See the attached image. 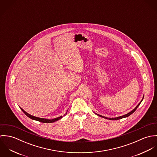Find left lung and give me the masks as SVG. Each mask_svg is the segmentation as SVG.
<instances>
[{"instance_id":"8db88e82","label":"left lung","mask_w":157,"mask_h":157,"mask_svg":"<svg viewBox=\"0 0 157 157\" xmlns=\"http://www.w3.org/2000/svg\"><path fill=\"white\" fill-rule=\"evenodd\" d=\"M143 98H144V97H143V98H142V100H141V101L139 103V104L134 109L132 110V111H131V112H129V113H126V114H125V115H122V116H120V117H115V118H107V117H103V116H102V115H99V114H97V113H95L96 115H97L98 116H99V117H103V118H106V119H109V120H119V119H121V118H125V117H129V115H131L132 113H133L134 112L136 111V109H137V108L138 107V106L140 105V103H141V101H143Z\"/></svg>"}]
</instances>
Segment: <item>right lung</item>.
Masks as SVG:
<instances>
[{"label": "right lung", "mask_w": 157, "mask_h": 157, "mask_svg": "<svg viewBox=\"0 0 157 157\" xmlns=\"http://www.w3.org/2000/svg\"><path fill=\"white\" fill-rule=\"evenodd\" d=\"M21 110H22L23 112V113H25L27 117H28L29 118H30L31 119H32V120H36V121H38L42 122V123H53V122H55V121H57V120H59L61 119V118L63 117V116H60V117H57V118H54V119H52V120L46 119V118H39V117H37L33 116V115H31L29 114L28 113L25 112V111L22 108H21ZM67 112H66V114H65V115H64V116H65V115H67Z\"/></svg>", "instance_id": "right-lung-1"}]
</instances>
